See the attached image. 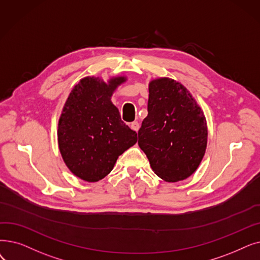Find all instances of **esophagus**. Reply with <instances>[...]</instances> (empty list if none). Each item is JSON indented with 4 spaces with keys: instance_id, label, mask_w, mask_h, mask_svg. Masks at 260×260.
Instances as JSON below:
<instances>
[{
    "instance_id": "1",
    "label": "esophagus",
    "mask_w": 260,
    "mask_h": 260,
    "mask_svg": "<svg viewBox=\"0 0 260 260\" xmlns=\"http://www.w3.org/2000/svg\"><path fill=\"white\" fill-rule=\"evenodd\" d=\"M131 128H132L133 131H135V132H138V129H139V123H138L137 121L132 122V123H131Z\"/></svg>"
}]
</instances>
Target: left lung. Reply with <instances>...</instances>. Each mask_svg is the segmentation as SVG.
I'll use <instances>...</instances> for the list:
<instances>
[{
  "mask_svg": "<svg viewBox=\"0 0 260 260\" xmlns=\"http://www.w3.org/2000/svg\"><path fill=\"white\" fill-rule=\"evenodd\" d=\"M149 92L138 144L157 176L170 183L184 180L196 172L206 151L205 116L187 88L172 78L151 81Z\"/></svg>",
  "mask_w": 260,
  "mask_h": 260,
  "instance_id": "left-lung-1",
  "label": "left lung"
}]
</instances>
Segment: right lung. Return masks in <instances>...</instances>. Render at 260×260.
<instances>
[{"instance_id":"obj_1","label":"right lung","mask_w":260,"mask_h":260,"mask_svg":"<svg viewBox=\"0 0 260 260\" xmlns=\"http://www.w3.org/2000/svg\"><path fill=\"white\" fill-rule=\"evenodd\" d=\"M124 76L108 83L84 77L68 96L58 122V146L69 170L86 182H98L114 168L118 157L137 142V133L121 120L110 98Z\"/></svg>"}]
</instances>
